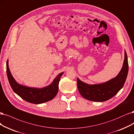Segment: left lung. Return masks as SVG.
I'll list each match as a JSON object with an SVG mask.
<instances>
[{
    "label": "left lung",
    "mask_w": 134,
    "mask_h": 134,
    "mask_svg": "<svg viewBox=\"0 0 134 134\" xmlns=\"http://www.w3.org/2000/svg\"><path fill=\"white\" fill-rule=\"evenodd\" d=\"M128 61L126 52L121 71L113 79L103 84L89 85L77 78V89L85 99L96 102H102L113 98L120 90L126 81L128 74Z\"/></svg>",
    "instance_id": "8db88e82"
}]
</instances>
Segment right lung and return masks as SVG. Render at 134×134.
<instances>
[{
	"mask_svg": "<svg viewBox=\"0 0 134 134\" xmlns=\"http://www.w3.org/2000/svg\"><path fill=\"white\" fill-rule=\"evenodd\" d=\"M7 73L9 84L14 93L27 102L39 104L52 100L57 95L59 90V81L64 72L58 74L51 84L41 89L27 87L18 84L14 79L9 70L8 60L7 62Z\"/></svg>",
	"mask_w": 134,
	"mask_h": 134,
	"instance_id": "1",
	"label": "right lung"
}]
</instances>
